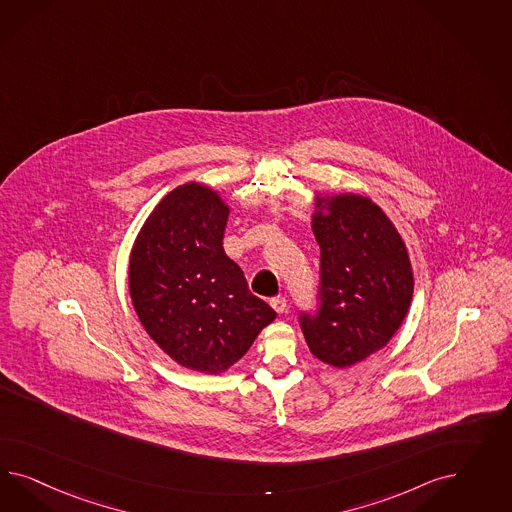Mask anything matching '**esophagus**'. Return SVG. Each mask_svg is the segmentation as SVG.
Wrapping results in <instances>:
<instances>
[{
	"label": "esophagus",
	"instance_id": "34e87169",
	"mask_svg": "<svg viewBox=\"0 0 512 512\" xmlns=\"http://www.w3.org/2000/svg\"><path fill=\"white\" fill-rule=\"evenodd\" d=\"M270 306L274 308V311H276V313H283V311H285V308H287V300H285L283 296H274V298L270 300Z\"/></svg>",
	"mask_w": 512,
	"mask_h": 512
}]
</instances>
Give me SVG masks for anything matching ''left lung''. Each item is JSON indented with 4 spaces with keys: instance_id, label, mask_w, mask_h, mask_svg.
I'll return each mask as SVG.
<instances>
[{
    "instance_id": "obj_1",
    "label": "left lung",
    "mask_w": 512,
    "mask_h": 512,
    "mask_svg": "<svg viewBox=\"0 0 512 512\" xmlns=\"http://www.w3.org/2000/svg\"><path fill=\"white\" fill-rule=\"evenodd\" d=\"M311 229L321 248L319 308L302 313L311 353L349 368L383 349L411 306L413 268L400 233L368 197L317 195Z\"/></svg>"
}]
</instances>
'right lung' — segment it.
<instances>
[{
    "instance_id": "add662e5",
    "label": "right lung",
    "mask_w": 512,
    "mask_h": 512,
    "mask_svg": "<svg viewBox=\"0 0 512 512\" xmlns=\"http://www.w3.org/2000/svg\"><path fill=\"white\" fill-rule=\"evenodd\" d=\"M229 206L187 182L144 221L129 259V295L148 336L180 366L227 372L276 319L223 249Z\"/></svg>"
}]
</instances>
